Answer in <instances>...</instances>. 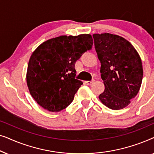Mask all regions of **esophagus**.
<instances>
[{
    "label": "esophagus",
    "mask_w": 154,
    "mask_h": 154,
    "mask_svg": "<svg viewBox=\"0 0 154 154\" xmlns=\"http://www.w3.org/2000/svg\"><path fill=\"white\" fill-rule=\"evenodd\" d=\"M94 81V80H92V81H85V84H87V85H90V84H91Z\"/></svg>",
    "instance_id": "34e87169"
}]
</instances>
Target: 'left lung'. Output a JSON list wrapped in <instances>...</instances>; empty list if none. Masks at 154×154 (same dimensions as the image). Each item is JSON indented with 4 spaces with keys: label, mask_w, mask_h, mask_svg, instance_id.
Wrapping results in <instances>:
<instances>
[{
    "label": "left lung",
    "mask_w": 154,
    "mask_h": 154,
    "mask_svg": "<svg viewBox=\"0 0 154 154\" xmlns=\"http://www.w3.org/2000/svg\"><path fill=\"white\" fill-rule=\"evenodd\" d=\"M104 91L99 99L108 108H125L135 97L143 77L142 60L131 43L109 33L93 34Z\"/></svg>",
    "instance_id": "left-lung-1"
}]
</instances>
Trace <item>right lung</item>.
Returning <instances> with one entry per match:
<instances>
[{"mask_svg": "<svg viewBox=\"0 0 154 154\" xmlns=\"http://www.w3.org/2000/svg\"><path fill=\"white\" fill-rule=\"evenodd\" d=\"M90 34L61 35L41 44L31 54L26 73L29 92L46 110L58 112L72 102L83 84L75 79V63L92 49Z\"/></svg>", "mask_w": 154, "mask_h": 154, "instance_id": "right-lung-1", "label": "right lung"}]
</instances>
